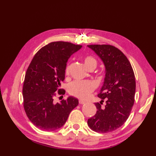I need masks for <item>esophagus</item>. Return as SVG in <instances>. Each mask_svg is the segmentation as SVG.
<instances>
[{
  "instance_id": "1",
  "label": "esophagus",
  "mask_w": 156,
  "mask_h": 156,
  "mask_svg": "<svg viewBox=\"0 0 156 156\" xmlns=\"http://www.w3.org/2000/svg\"><path fill=\"white\" fill-rule=\"evenodd\" d=\"M79 104H80V105H84V104H85V102L83 101V100H79Z\"/></svg>"
}]
</instances>
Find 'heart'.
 I'll return each mask as SVG.
<instances>
[{
    "instance_id": "obj_1",
    "label": "heart",
    "mask_w": 156,
    "mask_h": 156,
    "mask_svg": "<svg viewBox=\"0 0 156 156\" xmlns=\"http://www.w3.org/2000/svg\"><path fill=\"white\" fill-rule=\"evenodd\" d=\"M84 64L88 69L96 67L97 60L94 57L88 56L84 58ZM69 73V66L67 65L65 69L66 75ZM95 89L94 84L91 81H74L69 86L68 90L69 94L80 99H87L90 96Z\"/></svg>"
}]
</instances>
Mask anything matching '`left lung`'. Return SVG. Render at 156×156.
<instances>
[{
  "mask_svg": "<svg viewBox=\"0 0 156 156\" xmlns=\"http://www.w3.org/2000/svg\"><path fill=\"white\" fill-rule=\"evenodd\" d=\"M87 46L100 58L105 67V81L98 94L101 101L95 103L96 113L88 119L87 124L94 131L108 133L120 127L130 115L136 93L135 75L127 58L114 46ZM104 100L106 105L102 108Z\"/></svg>",
  "mask_w": 156,
  "mask_h": 156,
  "instance_id": "obj_1",
  "label": "left lung"
}]
</instances>
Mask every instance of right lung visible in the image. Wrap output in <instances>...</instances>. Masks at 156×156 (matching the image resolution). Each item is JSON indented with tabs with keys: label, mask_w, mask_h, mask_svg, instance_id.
I'll return each instance as SVG.
<instances>
[{
	"label": "right lung",
	"mask_w": 156,
	"mask_h": 156,
	"mask_svg": "<svg viewBox=\"0 0 156 156\" xmlns=\"http://www.w3.org/2000/svg\"><path fill=\"white\" fill-rule=\"evenodd\" d=\"M82 45L68 42H52L39 50L29 65L23 84V105L26 114L36 127L53 131L65 125L78 100L69 96L60 103L54 102L56 92L65 80V69L69 57Z\"/></svg>",
	"instance_id": "right-lung-1"
}]
</instances>
